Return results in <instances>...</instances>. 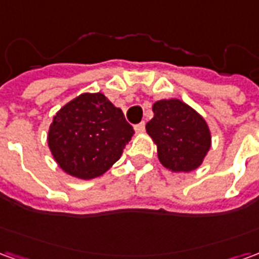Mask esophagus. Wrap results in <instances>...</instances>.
Wrapping results in <instances>:
<instances>
[{"label": "esophagus", "mask_w": 259, "mask_h": 259, "mask_svg": "<svg viewBox=\"0 0 259 259\" xmlns=\"http://www.w3.org/2000/svg\"><path fill=\"white\" fill-rule=\"evenodd\" d=\"M144 130H146V123H144V122H140V123L135 124L136 133H143Z\"/></svg>", "instance_id": "34e87169"}]
</instances>
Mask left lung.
I'll list each match as a JSON object with an SVG mask.
<instances>
[{
    "instance_id": "left-lung-1",
    "label": "left lung",
    "mask_w": 259,
    "mask_h": 259,
    "mask_svg": "<svg viewBox=\"0 0 259 259\" xmlns=\"http://www.w3.org/2000/svg\"><path fill=\"white\" fill-rule=\"evenodd\" d=\"M152 112L154 118L146 129L157 144L159 162L172 172L198 168L211 148V132L205 119L176 98L157 101Z\"/></svg>"
}]
</instances>
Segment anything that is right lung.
Masks as SVG:
<instances>
[{
  "label": "right lung",
  "mask_w": 259,
  "mask_h": 259,
  "mask_svg": "<svg viewBox=\"0 0 259 259\" xmlns=\"http://www.w3.org/2000/svg\"><path fill=\"white\" fill-rule=\"evenodd\" d=\"M133 135L120 108L102 93H84L54 116L48 147L64 172L90 180L118 161Z\"/></svg>",
  "instance_id": "obj_1"
}]
</instances>
